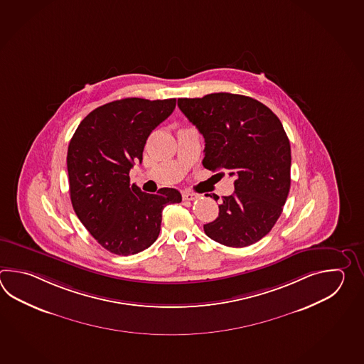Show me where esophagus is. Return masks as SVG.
<instances>
[{
  "mask_svg": "<svg viewBox=\"0 0 364 364\" xmlns=\"http://www.w3.org/2000/svg\"><path fill=\"white\" fill-rule=\"evenodd\" d=\"M182 198H183V200H195V199H198V195L190 193V191H182Z\"/></svg>",
  "mask_w": 364,
  "mask_h": 364,
  "instance_id": "esophagus-1",
  "label": "esophagus"
}]
</instances>
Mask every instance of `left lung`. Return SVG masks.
Returning a JSON list of instances; mask_svg holds the SVG:
<instances>
[{"mask_svg": "<svg viewBox=\"0 0 364 364\" xmlns=\"http://www.w3.org/2000/svg\"><path fill=\"white\" fill-rule=\"evenodd\" d=\"M178 107L204 136V168L235 179L204 232L228 247L256 243L279 220L290 190V141L279 117L260 101L228 92L178 99Z\"/></svg>", "mask_w": 364, "mask_h": 364, "instance_id": "1", "label": "left lung"}]
</instances>
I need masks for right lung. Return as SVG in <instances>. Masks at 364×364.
<instances>
[{
  "mask_svg": "<svg viewBox=\"0 0 364 364\" xmlns=\"http://www.w3.org/2000/svg\"><path fill=\"white\" fill-rule=\"evenodd\" d=\"M176 99L127 97L92 110L68 149L70 199L80 223L102 247L134 255L159 237L165 205L181 203L178 190L143 193L130 183L149 134L171 116Z\"/></svg>",
  "mask_w": 364,
  "mask_h": 364,
  "instance_id": "right-lung-1",
  "label": "right lung"
}]
</instances>
